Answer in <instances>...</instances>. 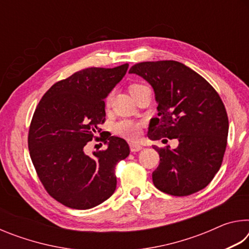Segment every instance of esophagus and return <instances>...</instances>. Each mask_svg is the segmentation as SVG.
Listing matches in <instances>:
<instances>
[{
	"mask_svg": "<svg viewBox=\"0 0 249 249\" xmlns=\"http://www.w3.org/2000/svg\"><path fill=\"white\" fill-rule=\"evenodd\" d=\"M129 147H130V151H132V153H136V151H140L142 149V146L138 145V144H134V142H130Z\"/></svg>",
	"mask_w": 249,
	"mask_h": 249,
	"instance_id": "esophagus-1",
	"label": "esophagus"
}]
</instances>
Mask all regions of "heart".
<instances>
[{"label": "heart", "instance_id": "obj_1", "mask_svg": "<svg viewBox=\"0 0 249 249\" xmlns=\"http://www.w3.org/2000/svg\"><path fill=\"white\" fill-rule=\"evenodd\" d=\"M145 87L146 86H142V84H138V83L130 84L128 88L129 93L133 96L136 94L140 90L144 89ZM109 102H111V95H108L107 100H105V103H107V105H108ZM113 132H114L117 136L123 137V138H125V140L135 141L138 136H140L141 123L132 121V120L120 121V122H117V123H115L114 126H113Z\"/></svg>", "mask_w": 249, "mask_h": 249}]
</instances>
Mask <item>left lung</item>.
<instances>
[{"label": "left lung", "mask_w": 249, "mask_h": 249, "mask_svg": "<svg viewBox=\"0 0 249 249\" xmlns=\"http://www.w3.org/2000/svg\"><path fill=\"white\" fill-rule=\"evenodd\" d=\"M129 73L153 87L158 103L148 137L179 142L175 149L154 146L160 157L153 172L155 187L176 196L204 189L220 170L227 144L229 119L220 95L203 77L178 61L141 62Z\"/></svg>", "instance_id": "left-lung-1"}]
</instances>
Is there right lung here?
<instances>
[{"label": "right lung", "instance_id": "1", "mask_svg": "<svg viewBox=\"0 0 249 249\" xmlns=\"http://www.w3.org/2000/svg\"><path fill=\"white\" fill-rule=\"evenodd\" d=\"M128 64L87 68L54 83L39 101L28 133V149L41 183L54 200L71 209L103 203L116 189L115 166L129 155L123 138H103L107 149L84 153L105 121L104 99Z\"/></svg>", "mask_w": 249, "mask_h": 249}]
</instances>
